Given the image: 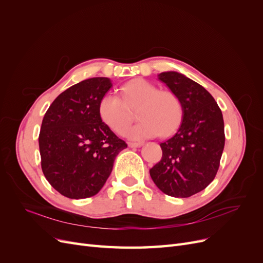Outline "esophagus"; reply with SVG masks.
Returning a JSON list of instances; mask_svg holds the SVG:
<instances>
[{"label":"esophagus","mask_w":263,"mask_h":263,"mask_svg":"<svg viewBox=\"0 0 263 263\" xmlns=\"http://www.w3.org/2000/svg\"><path fill=\"white\" fill-rule=\"evenodd\" d=\"M128 146L130 148H139L142 146L141 142H128Z\"/></svg>","instance_id":"1"}]
</instances>
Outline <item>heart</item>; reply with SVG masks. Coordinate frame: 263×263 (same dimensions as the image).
Masks as SVG:
<instances>
[{
  "label": "heart",
  "mask_w": 263,
  "mask_h": 263,
  "mask_svg": "<svg viewBox=\"0 0 263 263\" xmlns=\"http://www.w3.org/2000/svg\"><path fill=\"white\" fill-rule=\"evenodd\" d=\"M123 100L106 94L99 103V115L108 128L123 134L133 119L130 110H137L139 123L125 133L133 140L169 136L176 130L183 117V106L178 95L142 79H135L122 87Z\"/></svg>",
  "instance_id": "1"
}]
</instances>
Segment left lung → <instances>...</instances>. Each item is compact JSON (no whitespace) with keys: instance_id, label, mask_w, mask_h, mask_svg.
Segmentation results:
<instances>
[{"instance_id":"1","label":"left lung","mask_w":263,"mask_h":263,"mask_svg":"<svg viewBox=\"0 0 263 263\" xmlns=\"http://www.w3.org/2000/svg\"><path fill=\"white\" fill-rule=\"evenodd\" d=\"M183 106L182 122L161 142L162 158L150 169L159 190L173 197L201 192L216 176L225 146L224 119L216 101L204 87L176 71L158 74Z\"/></svg>"}]
</instances>
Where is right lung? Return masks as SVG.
I'll return each mask as SVG.
<instances>
[{
    "label": "right lung",
    "mask_w": 263,
    "mask_h": 263,
    "mask_svg": "<svg viewBox=\"0 0 263 263\" xmlns=\"http://www.w3.org/2000/svg\"><path fill=\"white\" fill-rule=\"evenodd\" d=\"M112 86L108 78L86 79L58 95L44 116L38 138L42 169L63 196L98 194L116 156L127 148L99 115V103Z\"/></svg>",
    "instance_id": "obj_1"
}]
</instances>
